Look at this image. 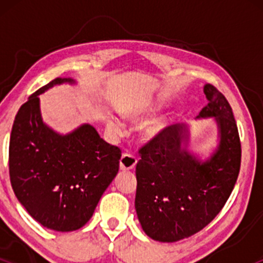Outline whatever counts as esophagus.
<instances>
[{
    "label": "esophagus",
    "instance_id": "34e87169",
    "mask_svg": "<svg viewBox=\"0 0 263 263\" xmlns=\"http://www.w3.org/2000/svg\"><path fill=\"white\" fill-rule=\"evenodd\" d=\"M136 163H137V158L134 155H129V153H125L120 159V168L122 171H129L134 170Z\"/></svg>",
    "mask_w": 263,
    "mask_h": 263
}]
</instances>
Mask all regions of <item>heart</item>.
Here are the masks:
<instances>
[{
	"instance_id": "obj_1",
	"label": "heart",
	"mask_w": 263,
	"mask_h": 263,
	"mask_svg": "<svg viewBox=\"0 0 263 263\" xmlns=\"http://www.w3.org/2000/svg\"><path fill=\"white\" fill-rule=\"evenodd\" d=\"M108 129L111 131V134L117 136V137L125 134V126H123L122 122L117 119H111L110 121H108ZM156 127H151L148 131H147V134L153 135L156 132Z\"/></svg>"
}]
</instances>
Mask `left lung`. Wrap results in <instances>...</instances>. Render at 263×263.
Instances as JSON below:
<instances>
[{"mask_svg":"<svg viewBox=\"0 0 263 263\" xmlns=\"http://www.w3.org/2000/svg\"><path fill=\"white\" fill-rule=\"evenodd\" d=\"M208 105L199 117L214 116L220 144L209 161L200 163L182 149L185 128L168 126L143 144L136 165L135 208L151 238L176 242L201 231L221 211L241 164V142L232 108L211 84L204 87Z\"/></svg>","mask_w":263,"mask_h":263,"instance_id":"obj_1","label":"left lung"}]
</instances>
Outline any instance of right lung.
<instances>
[{"instance_id":"obj_1","label":"right lung","mask_w":263,"mask_h":263,"mask_svg":"<svg viewBox=\"0 0 263 263\" xmlns=\"http://www.w3.org/2000/svg\"><path fill=\"white\" fill-rule=\"evenodd\" d=\"M66 81L73 80H52L20 107L8 152L17 199L39 224L62 232L78 230L89 221L116 177L122 156L92 126L83 125L73 134L60 136L42 122L38 95Z\"/></svg>"}]
</instances>
